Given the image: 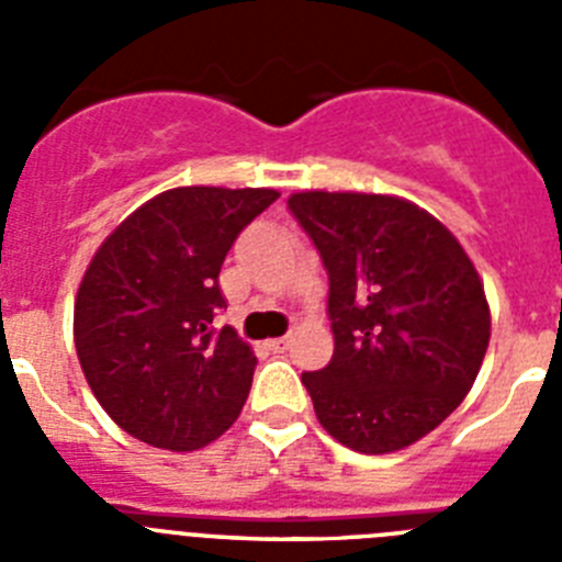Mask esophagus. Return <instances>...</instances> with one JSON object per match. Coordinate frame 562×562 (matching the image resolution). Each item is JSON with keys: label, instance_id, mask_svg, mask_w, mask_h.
<instances>
[{"label": "esophagus", "instance_id": "34e87169", "mask_svg": "<svg viewBox=\"0 0 562 562\" xmlns=\"http://www.w3.org/2000/svg\"><path fill=\"white\" fill-rule=\"evenodd\" d=\"M270 346H272V349H276V351H284L286 346H290V337H272Z\"/></svg>", "mask_w": 562, "mask_h": 562}]
</instances>
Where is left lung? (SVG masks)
Listing matches in <instances>:
<instances>
[{
    "label": "left lung",
    "instance_id": "left-lung-1",
    "mask_svg": "<svg viewBox=\"0 0 562 562\" xmlns=\"http://www.w3.org/2000/svg\"><path fill=\"white\" fill-rule=\"evenodd\" d=\"M290 211L329 272L335 355L304 374L346 448L396 453L448 419L490 346L484 284L459 238L394 193L295 191Z\"/></svg>",
    "mask_w": 562,
    "mask_h": 562
}]
</instances>
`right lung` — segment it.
<instances>
[{
  "mask_svg": "<svg viewBox=\"0 0 562 562\" xmlns=\"http://www.w3.org/2000/svg\"><path fill=\"white\" fill-rule=\"evenodd\" d=\"M276 200V188H171L95 250L72 337L89 389L128 436L191 453L238 419L256 355L231 326L213 329L216 281L241 227Z\"/></svg>",
  "mask_w": 562,
  "mask_h": 562,
  "instance_id": "1",
  "label": "right lung"
}]
</instances>
